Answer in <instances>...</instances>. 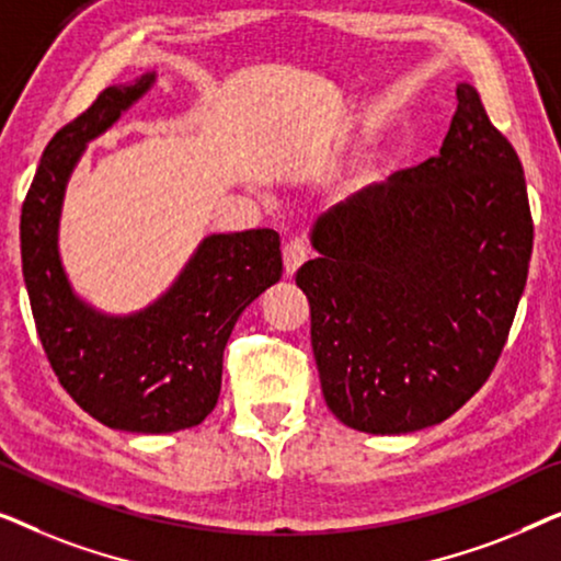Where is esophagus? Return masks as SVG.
Segmentation results:
<instances>
[{"mask_svg": "<svg viewBox=\"0 0 561 561\" xmlns=\"http://www.w3.org/2000/svg\"><path fill=\"white\" fill-rule=\"evenodd\" d=\"M306 257H309V248H306L304 237L288 240L286 248H283V267H286V275H294L306 263Z\"/></svg>", "mask_w": 561, "mask_h": 561, "instance_id": "esophagus-1", "label": "esophagus"}]
</instances>
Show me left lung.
I'll return each mask as SVG.
<instances>
[{
  "label": "left lung",
  "mask_w": 561,
  "mask_h": 561,
  "mask_svg": "<svg viewBox=\"0 0 561 561\" xmlns=\"http://www.w3.org/2000/svg\"><path fill=\"white\" fill-rule=\"evenodd\" d=\"M311 242L296 286L329 411L409 434L462 409L505 347L534 248L524 168L478 89L457 87L439 156L336 204Z\"/></svg>",
  "instance_id": "obj_1"
}]
</instances>
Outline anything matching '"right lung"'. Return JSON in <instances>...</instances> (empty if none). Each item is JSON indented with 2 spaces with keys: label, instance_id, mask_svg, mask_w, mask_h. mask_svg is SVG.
Returning a JSON list of instances; mask_svg holds the SVG:
<instances>
[{
  "label": "right lung",
  "instance_id": "1",
  "mask_svg": "<svg viewBox=\"0 0 561 561\" xmlns=\"http://www.w3.org/2000/svg\"><path fill=\"white\" fill-rule=\"evenodd\" d=\"M156 83L145 73L110 87L45 148L20 217L22 275L45 355L66 393L104 426L171 434L209 416L221 357L240 313L280 280L273 229L211 234L148 309L110 317L73 294L58 255L66 183L87 145Z\"/></svg>",
  "mask_w": 561,
  "mask_h": 561
}]
</instances>
